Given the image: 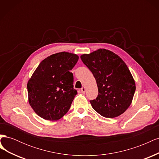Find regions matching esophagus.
<instances>
[{"mask_svg":"<svg viewBox=\"0 0 159 159\" xmlns=\"http://www.w3.org/2000/svg\"><path fill=\"white\" fill-rule=\"evenodd\" d=\"M81 92L82 93H85V88L83 87L82 88H81Z\"/></svg>","mask_w":159,"mask_h":159,"instance_id":"34e87169","label":"esophagus"}]
</instances>
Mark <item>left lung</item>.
Wrapping results in <instances>:
<instances>
[{
	"mask_svg": "<svg viewBox=\"0 0 159 159\" xmlns=\"http://www.w3.org/2000/svg\"><path fill=\"white\" fill-rule=\"evenodd\" d=\"M81 59L97 82L98 97L89 101L93 109L107 118L123 114L131 105L136 89L125 63L117 54L105 49L83 54Z\"/></svg>",
	"mask_w": 159,
	"mask_h": 159,
	"instance_id": "obj_1",
	"label": "left lung"
}]
</instances>
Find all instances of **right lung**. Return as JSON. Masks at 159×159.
<instances>
[{
    "label": "right lung",
    "instance_id": "add662e5",
    "mask_svg": "<svg viewBox=\"0 0 159 159\" xmlns=\"http://www.w3.org/2000/svg\"><path fill=\"white\" fill-rule=\"evenodd\" d=\"M79 57L59 52L42 60L27 84L28 102L43 119L57 121L68 111L78 91L74 88V75L70 71Z\"/></svg>",
    "mask_w": 159,
    "mask_h": 159
}]
</instances>
